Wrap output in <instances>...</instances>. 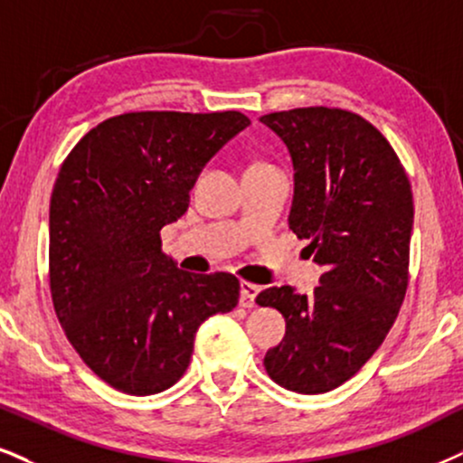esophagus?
I'll return each mask as SVG.
<instances>
[{"label": "esophagus", "mask_w": 463, "mask_h": 463, "mask_svg": "<svg viewBox=\"0 0 463 463\" xmlns=\"http://www.w3.org/2000/svg\"><path fill=\"white\" fill-rule=\"evenodd\" d=\"M258 294H260L258 285H253L249 281L241 283V305L242 307H247V309L255 307V298H258Z\"/></svg>", "instance_id": "esophagus-1"}]
</instances>
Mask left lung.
Segmentation results:
<instances>
[{"instance_id": "obj_1", "label": "left lung", "mask_w": 463, "mask_h": 463, "mask_svg": "<svg viewBox=\"0 0 463 463\" xmlns=\"http://www.w3.org/2000/svg\"><path fill=\"white\" fill-rule=\"evenodd\" d=\"M260 119L294 163L289 230L324 266L309 298L281 285L255 300L285 317L264 367L283 389L317 395L350 380L395 324L408 289L412 188L386 137L356 113L302 107Z\"/></svg>"}]
</instances>
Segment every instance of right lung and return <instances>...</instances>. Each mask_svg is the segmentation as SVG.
Segmentation results:
<instances>
[{
	"instance_id": "obj_1",
	"label": "right lung",
	"mask_w": 463,
	"mask_h": 463,
	"mask_svg": "<svg viewBox=\"0 0 463 463\" xmlns=\"http://www.w3.org/2000/svg\"><path fill=\"white\" fill-rule=\"evenodd\" d=\"M241 111H133L72 147L49 213V283L83 363L127 395L169 389L191 363L197 328L241 298L230 272L191 275L163 253L161 230L232 137Z\"/></svg>"
}]
</instances>
